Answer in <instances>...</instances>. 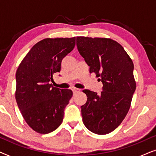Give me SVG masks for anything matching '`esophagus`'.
<instances>
[{"instance_id": "34e87169", "label": "esophagus", "mask_w": 156, "mask_h": 156, "mask_svg": "<svg viewBox=\"0 0 156 156\" xmlns=\"http://www.w3.org/2000/svg\"><path fill=\"white\" fill-rule=\"evenodd\" d=\"M80 89H77V88H73L72 89V91H73V93H76L77 92V91H80Z\"/></svg>"}]
</instances>
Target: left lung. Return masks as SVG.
Here are the masks:
<instances>
[{"label":"left lung","instance_id":"left-lung-1","mask_svg":"<svg viewBox=\"0 0 156 156\" xmlns=\"http://www.w3.org/2000/svg\"><path fill=\"white\" fill-rule=\"evenodd\" d=\"M76 47L101 81L100 94L84 89L86 104L81 106L82 121L93 133L104 135L114 131L126 116L136 90L133 63L120 44L109 38L76 37Z\"/></svg>","mask_w":156,"mask_h":156}]
</instances>
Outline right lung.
Instances as JSON below:
<instances>
[{
  "label": "right lung",
  "instance_id": "add662e5",
  "mask_svg": "<svg viewBox=\"0 0 156 156\" xmlns=\"http://www.w3.org/2000/svg\"><path fill=\"white\" fill-rule=\"evenodd\" d=\"M74 46L75 37L46 38L31 48L17 69V104L26 123L37 133H50L62 122L73 93L54 87L50 82Z\"/></svg>",
  "mask_w": 156,
  "mask_h": 156
}]
</instances>
